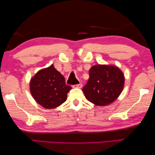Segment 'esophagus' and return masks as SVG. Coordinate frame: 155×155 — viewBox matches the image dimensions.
I'll list each match as a JSON object with an SVG mask.
<instances>
[{"instance_id":"1","label":"esophagus","mask_w":155,"mask_h":155,"mask_svg":"<svg viewBox=\"0 0 155 155\" xmlns=\"http://www.w3.org/2000/svg\"><path fill=\"white\" fill-rule=\"evenodd\" d=\"M73 87L74 88H82V84L81 83H80V84H75V85H74L73 86Z\"/></svg>"}]
</instances>
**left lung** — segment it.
Masks as SVG:
<instances>
[{
    "label": "left lung",
    "mask_w": 155,
    "mask_h": 155,
    "mask_svg": "<svg viewBox=\"0 0 155 155\" xmlns=\"http://www.w3.org/2000/svg\"><path fill=\"white\" fill-rule=\"evenodd\" d=\"M124 75L113 65H95L89 70V79L82 91L87 100L97 106L113 103L121 94Z\"/></svg>",
    "instance_id": "left-lung-1"
}]
</instances>
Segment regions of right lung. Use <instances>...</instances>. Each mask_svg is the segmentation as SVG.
Segmentation results:
<instances>
[{
	"mask_svg": "<svg viewBox=\"0 0 155 155\" xmlns=\"http://www.w3.org/2000/svg\"><path fill=\"white\" fill-rule=\"evenodd\" d=\"M71 87L67 85L65 79L51 64L40 70L30 81L31 93L38 104L48 109L54 108L67 100Z\"/></svg>",
	"mask_w": 155,
	"mask_h": 155,
	"instance_id": "1",
	"label": "right lung"
}]
</instances>
